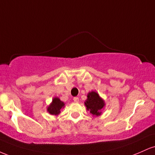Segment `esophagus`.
<instances>
[{
    "label": "esophagus",
    "instance_id": "obj_1",
    "mask_svg": "<svg viewBox=\"0 0 155 155\" xmlns=\"http://www.w3.org/2000/svg\"><path fill=\"white\" fill-rule=\"evenodd\" d=\"M74 102H76V103H78L79 101V97H74Z\"/></svg>",
    "mask_w": 155,
    "mask_h": 155
}]
</instances>
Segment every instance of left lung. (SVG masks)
I'll return each mask as SVG.
<instances>
[{"label": "left lung", "instance_id": "8db88e82", "mask_svg": "<svg viewBox=\"0 0 155 155\" xmlns=\"http://www.w3.org/2000/svg\"><path fill=\"white\" fill-rule=\"evenodd\" d=\"M87 97L84 101L87 110H88L93 117L100 116L102 114V110L106 106L104 99L95 91L88 92Z\"/></svg>", "mask_w": 155, "mask_h": 155}]
</instances>
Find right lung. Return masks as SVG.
Here are the masks:
<instances>
[{"label":"right lung","instance_id":"obj_1","mask_svg":"<svg viewBox=\"0 0 155 155\" xmlns=\"http://www.w3.org/2000/svg\"><path fill=\"white\" fill-rule=\"evenodd\" d=\"M65 107V103L60 101L58 97H54L52 98V101L49 106H47V111L49 114L58 116L60 114L62 108Z\"/></svg>","mask_w":155,"mask_h":155}]
</instances>
